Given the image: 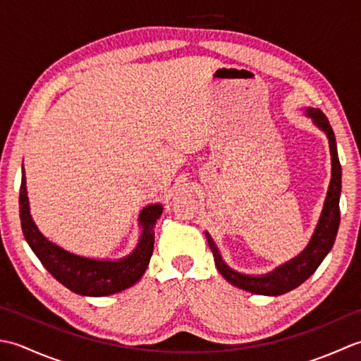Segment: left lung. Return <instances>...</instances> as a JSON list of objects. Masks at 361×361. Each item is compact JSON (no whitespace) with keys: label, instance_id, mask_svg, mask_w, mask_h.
I'll return each mask as SVG.
<instances>
[{"label":"left lung","instance_id":"1","mask_svg":"<svg viewBox=\"0 0 361 361\" xmlns=\"http://www.w3.org/2000/svg\"><path fill=\"white\" fill-rule=\"evenodd\" d=\"M307 116L313 119V122L324 130L329 137V145H331V155H332V180L329 185L326 203L323 214H321L318 226L313 233L312 239L301 255L295 257L290 262L276 268L274 271L265 276H247L242 273H237L231 270L219 255V250L216 243L211 239V235L206 233V239H208L209 248L214 255V262H216L217 270L224 278L233 283V286L239 287L242 290L251 291L256 295H267V296H278L287 291L293 290L301 286V283L309 279L310 276L315 273L319 264L331 251L332 245L335 242L336 233H338L340 226V194H341V164L338 159V152H336V142L334 130L329 124V119L321 110L307 109Z\"/></svg>","mask_w":361,"mask_h":361}]
</instances>
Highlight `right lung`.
Segmentation results:
<instances>
[{"mask_svg":"<svg viewBox=\"0 0 361 361\" xmlns=\"http://www.w3.org/2000/svg\"><path fill=\"white\" fill-rule=\"evenodd\" d=\"M163 212L161 204H150L144 208L140 221L142 233L140 243L132 255L116 260H96L88 257L75 256L56 243L49 242L38 231L32 217L29 214V202L26 192L25 171L21 173L20 186V220L25 239L30 250L40 259L43 267L56 278L62 286L83 296H106L118 293V291L132 287L142 278L147 268L153 243H155V226L157 220Z\"/></svg>","mask_w":361,"mask_h":361,"instance_id":"1","label":"right lung"}]
</instances>
